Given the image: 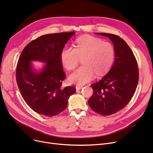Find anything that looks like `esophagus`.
I'll use <instances>...</instances> for the list:
<instances>
[{
    "label": "esophagus",
    "mask_w": 153,
    "mask_h": 153,
    "mask_svg": "<svg viewBox=\"0 0 153 153\" xmlns=\"http://www.w3.org/2000/svg\"><path fill=\"white\" fill-rule=\"evenodd\" d=\"M82 86H81V85H76V90L77 91H79V90H80V89H82Z\"/></svg>",
    "instance_id": "34e87169"
}]
</instances>
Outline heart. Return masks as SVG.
Segmentation results:
<instances>
[{"label":"heart","instance_id":"b5f03b06","mask_svg":"<svg viewBox=\"0 0 153 153\" xmlns=\"http://www.w3.org/2000/svg\"><path fill=\"white\" fill-rule=\"evenodd\" d=\"M60 57L63 66L69 71L74 70L82 59L84 65L70 75L69 81L83 85L92 80L95 73L97 76L107 73L114 63L115 50L109 42L97 37L84 36L76 39L75 48H64Z\"/></svg>","mask_w":153,"mask_h":153}]
</instances>
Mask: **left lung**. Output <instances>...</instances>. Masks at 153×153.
Returning a JSON list of instances; mask_svg holds the SVG:
<instances>
[{
  "instance_id": "8db88e82",
  "label": "left lung",
  "mask_w": 153,
  "mask_h": 153,
  "mask_svg": "<svg viewBox=\"0 0 153 153\" xmlns=\"http://www.w3.org/2000/svg\"><path fill=\"white\" fill-rule=\"evenodd\" d=\"M109 38L115 50L114 65L99 81L92 84L94 93L88 101L91 108L102 115H110L122 110L135 92L139 80L137 61L131 48L120 36L97 33Z\"/></svg>"
}]
</instances>
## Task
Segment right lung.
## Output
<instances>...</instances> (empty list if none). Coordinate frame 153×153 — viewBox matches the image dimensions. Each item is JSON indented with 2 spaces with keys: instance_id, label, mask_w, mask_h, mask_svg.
<instances>
[{
  "instance_id": "obj_1",
  "label": "right lung",
  "mask_w": 153,
  "mask_h": 153,
  "mask_svg": "<svg viewBox=\"0 0 153 153\" xmlns=\"http://www.w3.org/2000/svg\"><path fill=\"white\" fill-rule=\"evenodd\" d=\"M75 31L45 35L30 42L23 50L16 68V80L23 99L36 113L47 117L57 115L67 107L68 99L76 89L62 87L66 78L61 53ZM46 64L42 72L32 69L30 61Z\"/></svg>"
}]
</instances>
